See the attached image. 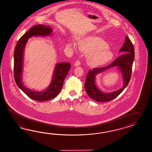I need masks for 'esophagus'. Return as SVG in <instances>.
Returning a JSON list of instances; mask_svg holds the SVG:
<instances>
[{"mask_svg": "<svg viewBox=\"0 0 152 152\" xmlns=\"http://www.w3.org/2000/svg\"><path fill=\"white\" fill-rule=\"evenodd\" d=\"M80 65V62L79 60H77L76 62L74 63V66H79Z\"/></svg>", "mask_w": 152, "mask_h": 152, "instance_id": "1", "label": "esophagus"}]
</instances>
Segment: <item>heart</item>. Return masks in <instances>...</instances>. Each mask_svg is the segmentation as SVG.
<instances>
[{"label":"heart","instance_id":"1","mask_svg":"<svg viewBox=\"0 0 152 152\" xmlns=\"http://www.w3.org/2000/svg\"><path fill=\"white\" fill-rule=\"evenodd\" d=\"M79 47L81 51L87 53L86 59L91 66H99L110 61L113 57L108 44L96 36H90L80 40Z\"/></svg>","mask_w":152,"mask_h":152}]
</instances>
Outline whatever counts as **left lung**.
Returning a JSON list of instances; mask_svg holds the SVG:
<instances>
[{
  "instance_id": "left-lung-1",
  "label": "left lung",
  "mask_w": 152,
  "mask_h": 152,
  "mask_svg": "<svg viewBox=\"0 0 152 152\" xmlns=\"http://www.w3.org/2000/svg\"><path fill=\"white\" fill-rule=\"evenodd\" d=\"M124 53L107 66L93 68L89 71L86 77L85 89L90 97L98 102L111 101L117 97L127 86L131 77L132 65L134 59V50L132 42L126 36L125 43L120 50ZM115 66L121 71L124 79V86L120 90L110 94L103 93L99 90L95 84L96 75Z\"/></svg>"
}]
</instances>
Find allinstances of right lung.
I'll use <instances>...</instances> for the list:
<instances>
[{"instance_id":"right-lung-1","label":"right lung","mask_w":152,"mask_h":152,"mask_svg":"<svg viewBox=\"0 0 152 152\" xmlns=\"http://www.w3.org/2000/svg\"><path fill=\"white\" fill-rule=\"evenodd\" d=\"M52 32L49 26L37 25L31 27L26 34L19 39L16 43L14 53V75L18 86L29 97L36 101H47L56 97L62 88L63 82L70 69L69 63H57L55 66L53 79L46 89L36 91L28 89L22 82L23 70V57L24 48L27 40L32 36H46Z\"/></svg>"}]
</instances>
